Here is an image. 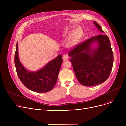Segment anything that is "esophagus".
Segmentation results:
<instances>
[{"mask_svg":"<svg viewBox=\"0 0 126 126\" xmlns=\"http://www.w3.org/2000/svg\"><path fill=\"white\" fill-rule=\"evenodd\" d=\"M62 58H63V61H66V60H68V59H69V57L67 55H64L62 57Z\"/></svg>","mask_w":126,"mask_h":126,"instance_id":"34e87169","label":"esophagus"}]
</instances>
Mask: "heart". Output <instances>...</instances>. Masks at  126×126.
<instances>
[{
	"mask_svg": "<svg viewBox=\"0 0 126 126\" xmlns=\"http://www.w3.org/2000/svg\"><path fill=\"white\" fill-rule=\"evenodd\" d=\"M80 30H79V29H76L74 31H67L66 32L67 34H68V35L72 36V37H71V39L70 40V41L68 43L69 45H71L72 44V43H74L75 39L79 35V34L80 33Z\"/></svg>",
	"mask_w": 126,
	"mask_h": 126,
	"instance_id": "obj_1",
	"label": "heart"
}]
</instances>
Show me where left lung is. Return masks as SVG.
Masks as SVG:
<instances>
[{
  "instance_id": "8db88e82",
  "label": "left lung",
  "mask_w": 126,
  "mask_h": 126,
  "mask_svg": "<svg viewBox=\"0 0 126 126\" xmlns=\"http://www.w3.org/2000/svg\"><path fill=\"white\" fill-rule=\"evenodd\" d=\"M96 28L104 33L101 26L94 21ZM79 82L85 86L104 83L108 78L113 63V54L107 36L91 37L78 45L68 54Z\"/></svg>"
}]
</instances>
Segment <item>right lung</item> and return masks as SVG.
Here are the masks:
<instances>
[{"instance_id":"right-lung-1","label":"right lung","mask_w":126,"mask_h":126,"mask_svg":"<svg viewBox=\"0 0 126 126\" xmlns=\"http://www.w3.org/2000/svg\"><path fill=\"white\" fill-rule=\"evenodd\" d=\"M62 61V56L60 54L42 68L31 71L25 68L20 61L18 42L16 44L14 62L18 76L25 86L32 91L46 92L51 90L57 83Z\"/></svg>"}]
</instances>
